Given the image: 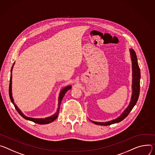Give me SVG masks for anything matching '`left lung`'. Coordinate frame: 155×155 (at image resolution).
Segmentation results:
<instances>
[{
  "instance_id": "left-lung-1",
  "label": "left lung",
  "mask_w": 155,
  "mask_h": 155,
  "mask_svg": "<svg viewBox=\"0 0 155 155\" xmlns=\"http://www.w3.org/2000/svg\"><path fill=\"white\" fill-rule=\"evenodd\" d=\"M130 58L132 61V95L130 101L127 107L124 110V111L117 117L107 122H97L94 121L90 119V121L93 123L101 125V126H108L113 124L119 123L125 119L130 111L132 110L134 107L136 103L138 100L139 93H140V70L137 61V58L135 51L132 48L129 49Z\"/></svg>"
}]
</instances>
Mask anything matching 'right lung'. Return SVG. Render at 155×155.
Returning <instances> with one entry per match:
<instances>
[{
    "instance_id": "1",
    "label": "right lung",
    "mask_w": 155,
    "mask_h": 155,
    "mask_svg": "<svg viewBox=\"0 0 155 155\" xmlns=\"http://www.w3.org/2000/svg\"><path fill=\"white\" fill-rule=\"evenodd\" d=\"M15 61L14 62L12 67V69H11V74H10V84H9V96H10V100L12 101V104H13L15 109L16 110V111H18V113L25 119L26 120H28V121H32L34 123H37V124H49L51 122H53L54 121H55V120L57 118L58 116V114H59V112H60V104H61V100L64 97V95H65L66 92L70 90L72 88L71 85H67V86L63 87L60 92V94H59V97H58V108H57V112L54 114L53 115H51L50 116H48V117H45V118H34V117H28L26 116H25L23 113L22 111L18 108V107H17V105L15 104V103L14 101V99L13 98V96H12V70H13V66L15 64Z\"/></svg>"
}]
</instances>
